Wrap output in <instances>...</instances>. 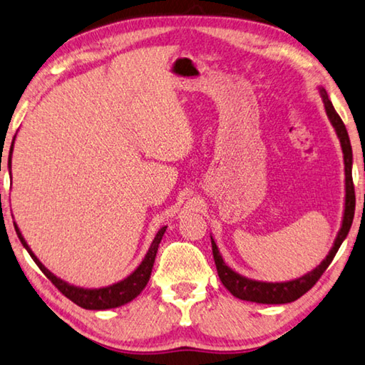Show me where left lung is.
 <instances>
[{"label": "left lung", "instance_id": "1", "mask_svg": "<svg viewBox=\"0 0 365 365\" xmlns=\"http://www.w3.org/2000/svg\"><path fill=\"white\" fill-rule=\"evenodd\" d=\"M319 89V94L322 97L324 108H326V115L329 118L330 124L334 125L335 134L339 137L341 151H343V163H344V210H343V220L339 235H336L332 249L329 250L327 257L324 258L321 264L309 271V273L303 274L302 277H297L292 281L286 282H263L249 279V277L236 273L235 269H231L227 263L223 262V257L218 250L214 237L210 236L212 241V254H214L215 267L218 277L225 287H227L231 294L240 300L246 302H255L263 304H282L295 302L297 298H300L303 294H307L308 290L314 286L317 279L322 276L324 271L327 269L330 262L334 260L336 252H339L341 242L346 240L349 233L351 223L354 218V207H356V196H354V185H353V150H351V142L348 137V130L344 128L341 118L336 113L332 102L329 101V96L324 88Z\"/></svg>", "mask_w": 365, "mask_h": 365}]
</instances>
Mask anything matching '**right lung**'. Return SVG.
Masks as SVG:
<instances>
[{
    "instance_id": "obj_1",
    "label": "right lung",
    "mask_w": 365,
    "mask_h": 365,
    "mask_svg": "<svg viewBox=\"0 0 365 365\" xmlns=\"http://www.w3.org/2000/svg\"><path fill=\"white\" fill-rule=\"evenodd\" d=\"M14 140H16V137H14ZM14 140H12L11 150H9V160H8L9 170H11V161H12V150H14ZM11 180H12V175H11ZM14 228H16L19 240H21L22 246L26 249V252H29L30 257L33 258V262L38 264L39 269H41L46 274V277H48V279L54 284V286L61 290L65 297L70 298L73 303H76L78 307H81L84 309H97L98 311V309H111V308L123 307V304L132 302L138 294L142 292L145 286H147L150 281L151 269H153V263L156 258V252H158V247H160V242H161L163 236L165 233V228L168 227H163L160 231H158L153 242H151V246L147 252V255H145V258L142 260V263L138 264V267L132 271L128 277H124L123 281L111 284V286L98 287V289H86V287L73 286V284L61 279V277H57L54 273H51V271L46 268L41 262H39V258L33 254V250L30 249L29 244H26L25 237L22 236L21 230H19L16 222H14Z\"/></svg>"
}]
</instances>
